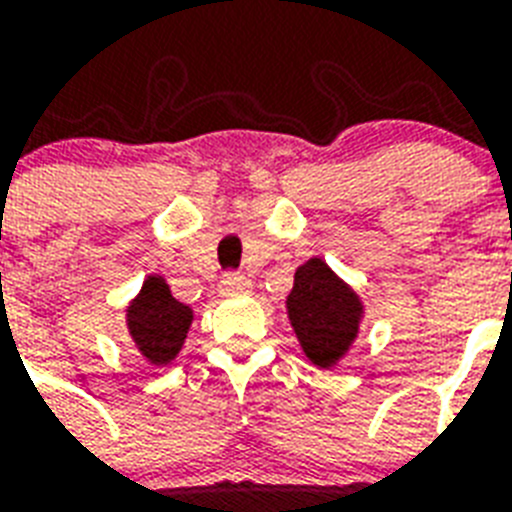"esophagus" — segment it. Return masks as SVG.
Segmentation results:
<instances>
[{"instance_id":"obj_1","label":"esophagus","mask_w":512,"mask_h":512,"mask_svg":"<svg viewBox=\"0 0 512 512\" xmlns=\"http://www.w3.org/2000/svg\"><path fill=\"white\" fill-rule=\"evenodd\" d=\"M252 287V281L244 276V273H225L223 281H220V289H223L225 295H241V292H249Z\"/></svg>"}]
</instances>
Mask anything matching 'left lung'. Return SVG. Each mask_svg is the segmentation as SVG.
<instances>
[{"mask_svg":"<svg viewBox=\"0 0 512 512\" xmlns=\"http://www.w3.org/2000/svg\"><path fill=\"white\" fill-rule=\"evenodd\" d=\"M287 313L305 356L332 369L358 337L364 305L321 257H311L295 271Z\"/></svg>","mask_w":512,"mask_h":512,"instance_id":"8db88e82","label":"left lung"}]
</instances>
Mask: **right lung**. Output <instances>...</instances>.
<instances>
[{
	"label": "right lung",
	"mask_w": 512,
	"mask_h": 512,
	"mask_svg": "<svg viewBox=\"0 0 512 512\" xmlns=\"http://www.w3.org/2000/svg\"><path fill=\"white\" fill-rule=\"evenodd\" d=\"M193 311L170 292L162 276H148L138 297L127 305V329L148 364L167 366L183 348Z\"/></svg>",
	"instance_id": "1"
}]
</instances>
